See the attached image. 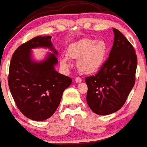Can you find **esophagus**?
<instances>
[{
    "instance_id": "esophagus-1",
    "label": "esophagus",
    "mask_w": 147,
    "mask_h": 147,
    "mask_svg": "<svg viewBox=\"0 0 147 147\" xmlns=\"http://www.w3.org/2000/svg\"><path fill=\"white\" fill-rule=\"evenodd\" d=\"M75 82H76V83H77V84L81 83V82H82V79L81 78V77H76Z\"/></svg>"
}]
</instances>
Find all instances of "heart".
Masks as SVG:
<instances>
[{
	"mask_svg": "<svg viewBox=\"0 0 147 147\" xmlns=\"http://www.w3.org/2000/svg\"><path fill=\"white\" fill-rule=\"evenodd\" d=\"M107 45L102 40L84 38L72 43L68 47L67 56L60 58L62 68L68 70L70 63L69 59L78 60L77 68L81 72L90 75L99 71L105 61Z\"/></svg>",
	"mask_w": 147,
	"mask_h": 147,
	"instance_id": "1",
	"label": "heart"
}]
</instances>
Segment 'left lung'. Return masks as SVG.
Here are the masks:
<instances>
[{
	"instance_id": "8db88e82",
	"label": "left lung",
	"mask_w": 147,
	"mask_h": 147,
	"mask_svg": "<svg viewBox=\"0 0 147 147\" xmlns=\"http://www.w3.org/2000/svg\"><path fill=\"white\" fill-rule=\"evenodd\" d=\"M114 41L109 59L95 76L86 78V101L94 113L106 115L119 111L136 81L137 56L133 45L113 28Z\"/></svg>"
}]
</instances>
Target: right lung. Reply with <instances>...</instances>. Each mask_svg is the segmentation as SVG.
<instances>
[{"mask_svg": "<svg viewBox=\"0 0 147 147\" xmlns=\"http://www.w3.org/2000/svg\"><path fill=\"white\" fill-rule=\"evenodd\" d=\"M50 36H38L20 45L13 54L9 65L8 84L18 109L30 119L43 121L55 113L63 91L71 84L70 77L55 70L58 52ZM48 48L43 60L32 58L31 49Z\"/></svg>", "mask_w": 147, "mask_h": 147, "instance_id": "1", "label": "right lung"}]
</instances>
